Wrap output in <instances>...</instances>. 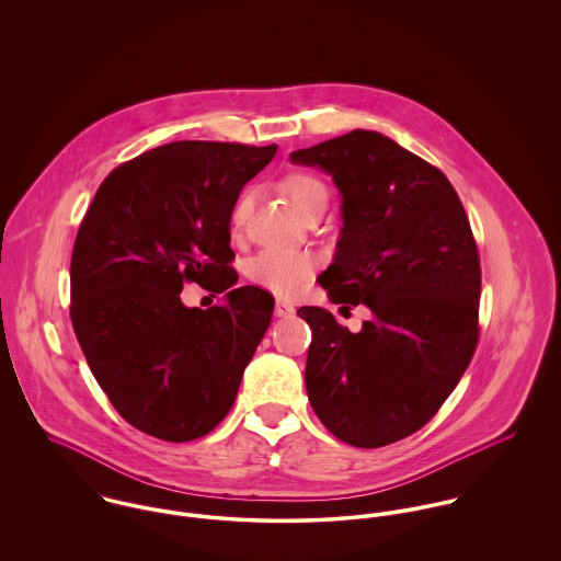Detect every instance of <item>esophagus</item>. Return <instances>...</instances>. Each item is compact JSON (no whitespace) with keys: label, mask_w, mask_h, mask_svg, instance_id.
I'll return each mask as SVG.
<instances>
[{"label":"esophagus","mask_w":561,"mask_h":561,"mask_svg":"<svg viewBox=\"0 0 561 561\" xmlns=\"http://www.w3.org/2000/svg\"><path fill=\"white\" fill-rule=\"evenodd\" d=\"M274 313H276V318H287V316H294V305H289V302H285V300H276Z\"/></svg>","instance_id":"obj_1"}]
</instances>
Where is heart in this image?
I'll return each instance as SVG.
<instances>
[{"instance_id":"obj_1","label":"heart","mask_w":561,"mask_h":561,"mask_svg":"<svg viewBox=\"0 0 561 561\" xmlns=\"http://www.w3.org/2000/svg\"><path fill=\"white\" fill-rule=\"evenodd\" d=\"M283 190L287 192V196L300 209L302 216H307L313 207L328 203V185L323 183L321 176L309 170H291L283 179ZM248 211H250V192H241L229 216V227L233 236L241 233ZM245 270L252 283L278 296H294L311 280L316 272V256L305 250L270 245L256 252L248 261Z\"/></svg>"}]
</instances>
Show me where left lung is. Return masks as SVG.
Here are the masks:
<instances>
[{
  "instance_id": "obj_1",
  "label": "left lung",
  "mask_w": 561,
  "mask_h": 561,
  "mask_svg": "<svg viewBox=\"0 0 561 561\" xmlns=\"http://www.w3.org/2000/svg\"><path fill=\"white\" fill-rule=\"evenodd\" d=\"M291 160L328 170L343 231L320 285L334 305H367L350 332L302 307L313 339L307 393L339 440L376 449L421 430L451 396L480 341L481 267L449 179L376 131H350Z\"/></svg>"
}]
</instances>
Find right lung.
Masks as SVG:
<instances>
[{
    "mask_svg": "<svg viewBox=\"0 0 561 561\" xmlns=\"http://www.w3.org/2000/svg\"><path fill=\"white\" fill-rule=\"evenodd\" d=\"M276 145L181 140L114 168L73 245L71 321L118 414L168 443L209 434L231 410L274 311L238 287L229 216ZM185 282L228 291L211 310L180 302Z\"/></svg>",
    "mask_w": 561,
    "mask_h": 561,
    "instance_id": "1",
    "label": "right lung"
}]
</instances>
